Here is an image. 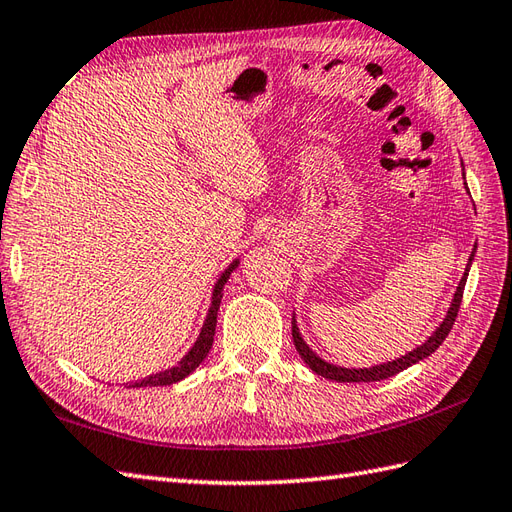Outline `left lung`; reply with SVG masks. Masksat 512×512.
Returning <instances> with one entry per match:
<instances>
[{
    "label": "left lung",
    "instance_id": "left-lung-1",
    "mask_svg": "<svg viewBox=\"0 0 512 512\" xmlns=\"http://www.w3.org/2000/svg\"><path fill=\"white\" fill-rule=\"evenodd\" d=\"M473 256H475V249H473L471 256H469V265H467V269H464V276L460 280V285H458L456 293H453V300H451V306H449V311L445 315V320H442V324L436 328L434 335H431L425 344H420L412 352H407V355L394 359V361H388V363H379V366H372V368H342V366H333V363L320 359L309 346H306V342H304L300 331H298V324H295V317H293L291 335H293L295 350H298V355L304 359L306 366H309L315 374H320V377L337 381V383H370V381H383V379H388V377H394V374H399L405 368L414 366V363H418L420 359L429 357L431 352H436L438 346L445 342V337L449 335V331L453 328V322H456V317H458V311H460L462 291H464V285H467V276H469Z\"/></svg>",
    "mask_w": 512,
    "mask_h": 512
}]
</instances>
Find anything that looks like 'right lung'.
<instances>
[{
  "instance_id": "right-lung-1",
  "label": "right lung",
  "mask_w": 512,
  "mask_h": 512,
  "mask_svg": "<svg viewBox=\"0 0 512 512\" xmlns=\"http://www.w3.org/2000/svg\"><path fill=\"white\" fill-rule=\"evenodd\" d=\"M236 267H238V260H234V263L223 271L219 282H217V285H214L212 304H210V309H208L206 322H203V328H201V333L197 337V342H195V346L188 350V355L181 359L175 368L151 374V377H146L142 381H135V383L127 385V388H155V385H173V383H177L181 379H186L188 374L195 370L203 359L208 357V352H210L212 342H214V331H217V313H219V304H221V298H223V287H225L227 278H230V274H232Z\"/></svg>"
}]
</instances>
